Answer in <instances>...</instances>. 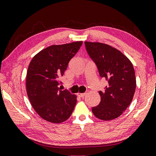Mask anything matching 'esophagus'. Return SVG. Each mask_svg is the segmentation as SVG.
<instances>
[{
    "mask_svg": "<svg viewBox=\"0 0 156 156\" xmlns=\"http://www.w3.org/2000/svg\"><path fill=\"white\" fill-rule=\"evenodd\" d=\"M84 95H85V93H77V96L79 97L82 98L84 97Z\"/></svg>",
    "mask_w": 156,
    "mask_h": 156,
    "instance_id": "34e87169",
    "label": "esophagus"
}]
</instances>
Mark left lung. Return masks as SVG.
I'll return each instance as SVG.
<instances>
[{"instance_id": "obj_1", "label": "left lung", "mask_w": 156, "mask_h": 156, "mask_svg": "<svg viewBox=\"0 0 156 156\" xmlns=\"http://www.w3.org/2000/svg\"><path fill=\"white\" fill-rule=\"evenodd\" d=\"M84 44L99 76L108 82L104 90L99 91L101 101L92 108L93 114L104 121L118 118L131 103L135 93L136 81L133 65L122 52L108 44L91 42Z\"/></svg>"}]
</instances>
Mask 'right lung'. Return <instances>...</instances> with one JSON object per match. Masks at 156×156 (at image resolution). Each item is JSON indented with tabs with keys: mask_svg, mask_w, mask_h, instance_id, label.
<instances>
[{
	"mask_svg": "<svg viewBox=\"0 0 156 156\" xmlns=\"http://www.w3.org/2000/svg\"><path fill=\"white\" fill-rule=\"evenodd\" d=\"M82 42L48 47L32 59L27 72L26 89L35 112L44 120L59 123L71 116L76 97L61 90L59 77L76 54Z\"/></svg>",
	"mask_w": 156,
	"mask_h": 156,
	"instance_id": "right-lung-1",
	"label": "right lung"
}]
</instances>
